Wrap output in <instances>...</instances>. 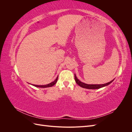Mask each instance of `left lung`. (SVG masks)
I'll return each mask as SVG.
<instances>
[{
  "label": "left lung",
  "mask_w": 132,
  "mask_h": 132,
  "mask_svg": "<svg viewBox=\"0 0 132 132\" xmlns=\"http://www.w3.org/2000/svg\"><path fill=\"white\" fill-rule=\"evenodd\" d=\"M74 78H75V82H77L78 85H79L80 87H82V88H85V89H98L100 88H101V87L109 85L114 80V79H113L112 81H111L110 82L104 84H87L84 83V82L80 81L77 78L75 74H74Z\"/></svg>",
  "instance_id": "8db88e82"
}]
</instances>
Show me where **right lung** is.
Returning <instances> with one entry per match:
<instances>
[{
    "label": "right lung",
    "instance_id": "add662e5",
    "mask_svg": "<svg viewBox=\"0 0 132 132\" xmlns=\"http://www.w3.org/2000/svg\"><path fill=\"white\" fill-rule=\"evenodd\" d=\"M58 77H57V78L55 79V80L54 81H53V82H52L50 84H48L47 85H34V84H32L33 86H35V87H42V88H45V87H52L53 86V85H54L55 84H56L57 80H58Z\"/></svg>",
    "mask_w": 132,
    "mask_h": 132
}]
</instances>
